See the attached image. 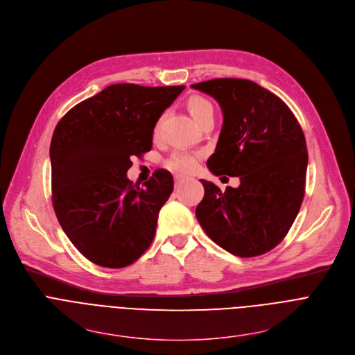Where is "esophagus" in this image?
<instances>
[{
  "label": "esophagus",
  "mask_w": 355,
  "mask_h": 355,
  "mask_svg": "<svg viewBox=\"0 0 355 355\" xmlns=\"http://www.w3.org/2000/svg\"><path fill=\"white\" fill-rule=\"evenodd\" d=\"M174 180H175V187H180V185L187 180V177L177 174V175H174Z\"/></svg>",
  "instance_id": "34e87169"
}]
</instances>
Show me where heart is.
<instances>
[{"instance_id":"1","label":"heart","mask_w":355,"mask_h":355,"mask_svg":"<svg viewBox=\"0 0 355 355\" xmlns=\"http://www.w3.org/2000/svg\"><path fill=\"white\" fill-rule=\"evenodd\" d=\"M185 107L196 124H199L203 118L213 115L214 112L213 104L207 98L198 94L188 97V100L185 101ZM157 132H159V125L155 130V134ZM202 156L203 155L199 152H175L166 162V167L170 171L178 173V174H185V175L192 174L198 168L199 162L202 160Z\"/></svg>"}]
</instances>
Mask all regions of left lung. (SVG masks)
I'll use <instances>...</instances> for the list:
<instances>
[{"label": "left lung", "instance_id": "1", "mask_svg": "<svg viewBox=\"0 0 355 355\" xmlns=\"http://www.w3.org/2000/svg\"><path fill=\"white\" fill-rule=\"evenodd\" d=\"M191 86L214 97L224 116L209 170L241 182L221 191L200 180L205 196L196 218L230 254L263 255L283 241L304 199L308 152L302 128L280 97L252 80L221 78Z\"/></svg>", "mask_w": 355, "mask_h": 355}]
</instances>
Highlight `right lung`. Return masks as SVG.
Here are the masks:
<instances>
[{"instance_id": "obj_1", "label": "right lung", "mask_w": 355, "mask_h": 355, "mask_svg": "<svg viewBox=\"0 0 355 355\" xmlns=\"http://www.w3.org/2000/svg\"><path fill=\"white\" fill-rule=\"evenodd\" d=\"M184 89L111 85L57 124L50 145L51 200L67 237L90 262L125 268L152 244L173 175L156 170L138 187L127 171L132 156L152 149L156 123Z\"/></svg>"}]
</instances>
